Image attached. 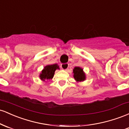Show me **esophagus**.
I'll list each match as a JSON object with an SVG mask.
<instances>
[{
  "instance_id": "esophagus-1",
  "label": "esophagus",
  "mask_w": 129,
  "mask_h": 129,
  "mask_svg": "<svg viewBox=\"0 0 129 129\" xmlns=\"http://www.w3.org/2000/svg\"><path fill=\"white\" fill-rule=\"evenodd\" d=\"M69 63H62L61 66H60L61 69L63 70H67L68 68H69Z\"/></svg>"
}]
</instances>
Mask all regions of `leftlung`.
Masks as SVG:
<instances>
[{
  "label": "left lung",
  "mask_w": 129,
  "mask_h": 129,
  "mask_svg": "<svg viewBox=\"0 0 129 129\" xmlns=\"http://www.w3.org/2000/svg\"><path fill=\"white\" fill-rule=\"evenodd\" d=\"M74 78L77 81H83L85 79V75L83 72V70L80 67H75L73 70Z\"/></svg>",
  "instance_id": "left-lung-1"
}]
</instances>
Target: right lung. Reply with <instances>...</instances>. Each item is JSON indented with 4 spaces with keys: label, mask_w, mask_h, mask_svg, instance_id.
Segmentation results:
<instances>
[{
    "label": "right lung",
    "mask_w": 129,
    "mask_h": 129,
    "mask_svg": "<svg viewBox=\"0 0 129 129\" xmlns=\"http://www.w3.org/2000/svg\"><path fill=\"white\" fill-rule=\"evenodd\" d=\"M56 69H59V66L57 64L47 66L42 71V73L40 75V78L43 81H45V79H52Z\"/></svg>",
    "instance_id": "obj_1"
}]
</instances>
